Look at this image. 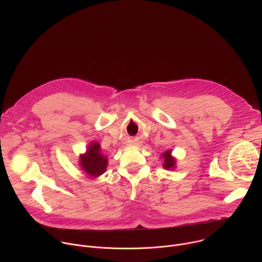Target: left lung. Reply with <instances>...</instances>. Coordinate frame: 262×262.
<instances>
[{
    "instance_id": "1",
    "label": "left lung",
    "mask_w": 262,
    "mask_h": 262,
    "mask_svg": "<svg viewBox=\"0 0 262 262\" xmlns=\"http://www.w3.org/2000/svg\"><path fill=\"white\" fill-rule=\"evenodd\" d=\"M162 158L164 159V164L163 167L167 170H173L176 165V160L171 156V150H167L163 154Z\"/></svg>"
}]
</instances>
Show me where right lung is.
<instances>
[{
  "label": "right lung",
  "instance_id": "1",
  "mask_svg": "<svg viewBox=\"0 0 262 262\" xmlns=\"http://www.w3.org/2000/svg\"><path fill=\"white\" fill-rule=\"evenodd\" d=\"M106 166V157L101 152L100 145L97 142H92L86 154L80 156V167L91 177H98L103 174Z\"/></svg>",
  "mask_w": 262,
  "mask_h": 262
}]
</instances>
